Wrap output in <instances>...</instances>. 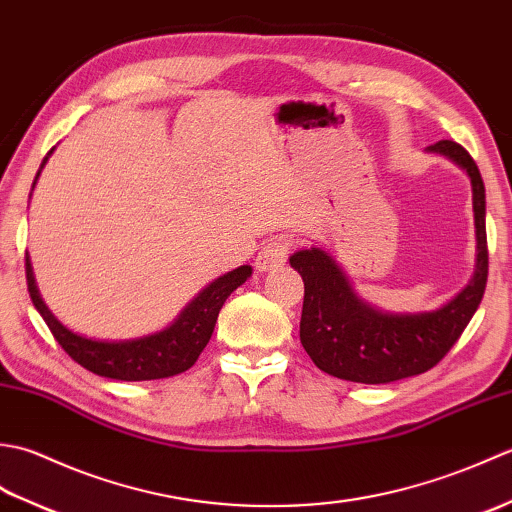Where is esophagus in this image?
I'll use <instances>...</instances> for the list:
<instances>
[{"label":"esophagus","mask_w":512,"mask_h":512,"mask_svg":"<svg viewBox=\"0 0 512 512\" xmlns=\"http://www.w3.org/2000/svg\"><path fill=\"white\" fill-rule=\"evenodd\" d=\"M290 248H292V242L286 235H277L273 239H268V242L262 246V250H259V255L255 259V268L273 270L281 266L290 255Z\"/></svg>","instance_id":"esophagus-1"}]
</instances>
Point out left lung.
<instances>
[{
    "mask_svg": "<svg viewBox=\"0 0 512 512\" xmlns=\"http://www.w3.org/2000/svg\"><path fill=\"white\" fill-rule=\"evenodd\" d=\"M429 151L449 156L471 176L477 228L475 277L436 312L383 314L354 295L350 281L323 250H299L290 257V266L306 288L299 336L303 350L325 374L365 385L424 374L449 354L480 306L488 279L486 200L480 169L469 151L453 140H438Z\"/></svg>",
    "mask_w": 512,
    "mask_h": 512,
    "instance_id": "8db88e82",
    "label": "left lung"
}]
</instances>
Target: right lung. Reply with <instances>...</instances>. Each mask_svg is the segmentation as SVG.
<instances>
[{
  "mask_svg": "<svg viewBox=\"0 0 512 512\" xmlns=\"http://www.w3.org/2000/svg\"><path fill=\"white\" fill-rule=\"evenodd\" d=\"M52 151V149H50ZM48 151V154H50ZM46 162V158H43ZM250 277V266H239L224 277L215 279L195 297L176 323L158 334L143 336L136 341H92L70 332L68 328L52 317V312L41 301L35 277H32L30 259L26 255V281L30 299L46 321L52 336L63 347L72 361L90 369L92 374L116 380H158L187 372L198 361L206 343L211 341L217 314L231 292L239 288Z\"/></svg>",
  "mask_w": 512,
  "mask_h": 512,
  "instance_id": "right-lung-1",
  "label": "right lung"
}]
</instances>
